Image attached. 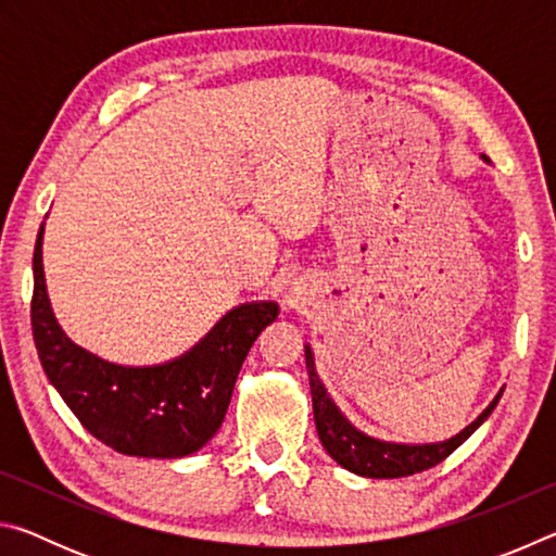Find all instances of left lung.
Masks as SVG:
<instances>
[{"label": "left lung", "mask_w": 556, "mask_h": 556, "mask_svg": "<svg viewBox=\"0 0 556 556\" xmlns=\"http://www.w3.org/2000/svg\"><path fill=\"white\" fill-rule=\"evenodd\" d=\"M304 353H306L308 384H312L314 421H316L318 439H321L324 448L331 454L336 464H341L343 468L365 478H404V476L421 473V470L441 464V460L454 454V451L464 444V441L473 434V431L481 427L488 417H491V412L495 409V404L503 394V390L497 392V397L488 404L481 417H478L473 425H468L454 439L441 441V444H421V446L390 444V441L372 439L368 434H363V431H357L351 421L338 412L331 397H328L321 378H318L312 348L304 345Z\"/></svg>", "instance_id": "1"}]
</instances>
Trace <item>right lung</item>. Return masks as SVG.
<instances>
[{"label":"right lung","mask_w":556,"mask_h":556,"mask_svg":"<svg viewBox=\"0 0 556 556\" xmlns=\"http://www.w3.org/2000/svg\"><path fill=\"white\" fill-rule=\"evenodd\" d=\"M41 242L43 225L34 250V343L46 378L80 425L127 456L181 458L208 444L223 425L252 343L279 314L275 301L232 308L199 345L172 363L125 368L75 345L55 324Z\"/></svg>","instance_id":"right-lung-1"}]
</instances>
